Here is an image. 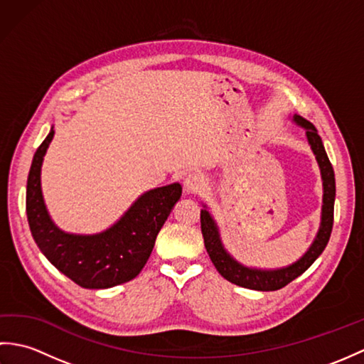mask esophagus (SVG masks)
Masks as SVG:
<instances>
[{
	"label": "esophagus",
	"mask_w": 364,
	"mask_h": 364,
	"mask_svg": "<svg viewBox=\"0 0 364 364\" xmlns=\"http://www.w3.org/2000/svg\"><path fill=\"white\" fill-rule=\"evenodd\" d=\"M184 186L189 192H200L206 186V178L202 173H189L184 180Z\"/></svg>",
	"instance_id": "obj_1"
}]
</instances>
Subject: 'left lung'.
<instances>
[{"instance_id":"obj_1","label":"left lung","mask_w":364,"mask_h":364,"mask_svg":"<svg viewBox=\"0 0 364 364\" xmlns=\"http://www.w3.org/2000/svg\"><path fill=\"white\" fill-rule=\"evenodd\" d=\"M300 127L306 129V137L310 142L311 149L316 154V159L319 162L322 180H323V206H322V223L319 228V233L316 236V241L310 247L304 258H300L292 266L280 269V270H255L244 267L236 262L230 255L223 250L220 244L218 228L211 219L210 213L202 210L200 213V227H202V235L206 252L210 255L213 264L218 269V272L225 278V280L235 283L237 286L257 291H277L284 288L292 280H296L299 275H301L305 270L310 267L313 262L318 259L319 255L326 249L328 244V239L331 235V228H333V208H335V172L331 167V162L327 156L326 149H323L321 137L318 134V129L314 128L313 123L305 120L300 115L294 117Z\"/></svg>"}]
</instances>
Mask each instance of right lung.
Segmentation results:
<instances>
[{
    "label": "right lung",
    "instance_id": "1",
    "mask_svg": "<svg viewBox=\"0 0 364 364\" xmlns=\"http://www.w3.org/2000/svg\"><path fill=\"white\" fill-rule=\"evenodd\" d=\"M53 134L51 129L34 153L26 184V215L37 247L81 288L106 289L133 280L149 261L159 230L181 197V184L149 191L105 233L67 235L51 222L41 191V166Z\"/></svg>",
    "mask_w": 364,
    "mask_h": 364
}]
</instances>
